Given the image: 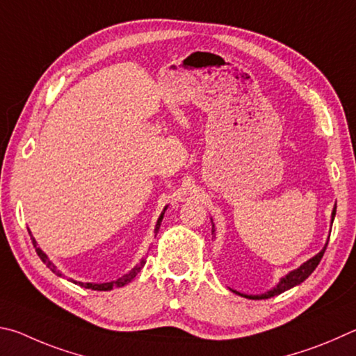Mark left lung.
Instances as JSON below:
<instances>
[{"label":"left lung","mask_w":356,"mask_h":356,"mask_svg":"<svg viewBox=\"0 0 356 356\" xmlns=\"http://www.w3.org/2000/svg\"><path fill=\"white\" fill-rule=\"evenodd\" d=\"M334 216H336V204H334L333 213H332V223H333V220H334ZM211 222H213V220H211ZM213 234H216L214 223H213ZM328 239H330V238H328ZM327 245H328V241H327L325 247H323L322 250L316 254V257L308 259L307 263H303L300 267H298V269L289 272L288 275L280 280V283L275 286V288L270 289V291H267V292H264V294H261V296H247V294H241V292H238V291H233V292H236V294H239V296L245 297V298H253V300H263V298H270V297H275V296H278V294H282V292L288 291V289H291V288H294V286H297V284L303 283L305 280H307V278L311 275V273L314 272L317 264L321 263L323 253H325V250H327Z\"/></svg>","instance_id":"left-lung-1"}]
</instances>
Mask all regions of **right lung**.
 <instances>
[{"label":"right lung","instance_id":"1","mask_svg":"<svg viewBox=\"0 0 356 356\" xmlns=\"http://www.w3.org/2000/svg\"><path fill=\"white\" fill-rule=\"evenodd\" d=\"M165 209H167V207H165V208H164V211H162V213H161L158 222H156L154 233H158V232H159V227H161V222H162V217H164ZM31 239H33V244H34L35 252H37V254H39V258L43 261V264H47L48 269L51 270L53 273H56V275H58V277H62V273H60L58 269H56V266L51 263V261L48 259L47 254L43 253L39 247H37V242H35V239H34V238H31ZM143 264H145V259H142L140 263L134 267V269H131L128 273H124L123 277L114 280V282H109V283H79V284H81V286H84L86 289H92V291H111V289H114V288H122V286L128 284V283L131 282V280H134V277L137 275V273L140 272V269L143 267Z\"/></svg>","mask_w":356,"mask_h":356}]
</instances>
